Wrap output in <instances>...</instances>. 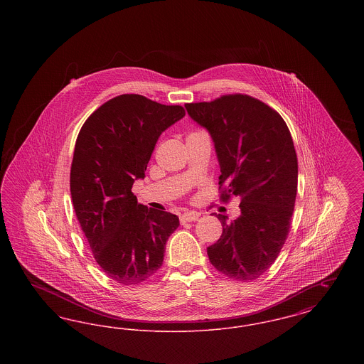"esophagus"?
Listing matches in <instances>:
<instances>
[{
    "label": "esophagus",
    "mask_w": 364,
    "mask_h": 364,
    "mask_svg": "<svg viewBox=\"0 0 364 364\" xmlns=\"http://www.w3.org/2000/svg\"><path fill=\"white\" fill-rule=\"evenodd\" d=\"M199 214L198 213H186L183 215H180V223L186 224V223H192V221H198Z\"/></svg>",
    "instance_id": "34e87169"
}]
</instances>
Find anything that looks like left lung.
Listing matches in <instances>:
<instances>
[{
  "instance_id": "8db88e82",
  "label": "left lung",
  "mask_w": 364,
  "mask_h": 364,
  "mask_svg": "<svg viewBox=\"0 0 364 364\" xmlns=\"http://www.w3.org/2000/svg\"><path fill=\"white\" fill-rule=\"evenodd\" d=\"M214 140L221 166L220 199H240V217L223 224L208 247L211 264L226 277L250 282L277 259L289 233L297 192V156L287 122L273 107L245 94L186 104Z\"/></svg>"
}]
</instances>
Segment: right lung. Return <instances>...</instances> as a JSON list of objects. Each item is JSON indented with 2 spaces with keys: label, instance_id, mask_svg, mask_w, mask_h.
<instances>
[{
  "label": "right lung",
  "instance_id": "1",
  "mask_svg": "<svg viewBox=\"0 0 364 364\" xmlns=\"http://www.w3.org/2000/svg\"><path fill=\"white\" fill-rule=\"evenodd\" d=\"M186 116L180 105H162L122 94L87 119L75 144L70 195L94 259L122 285L153 277L165 244L178 228L172 213L139 205L132 192L159 135Z\"/></svg>",
  "mask_w": 364,
  "mask_h": 364
}]
</instances>
